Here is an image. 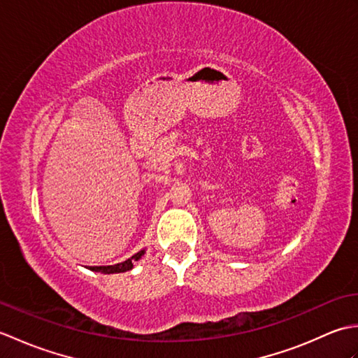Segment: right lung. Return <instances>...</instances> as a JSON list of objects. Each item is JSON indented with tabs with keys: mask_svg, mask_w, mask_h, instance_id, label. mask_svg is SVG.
<instances>
[{
	"mask_svg": "<svg viewBox=\"0 0 358 358\" xmlns=\"http://www.w3.org/2000/svg\"><path fill=\"white\" fill-rule=\"evenodd\" d=\"M144 255V249L140 250V252H136L135 255H132L131 258H127L126 262H121L117 264H112V266H90V271H95V272H103V273H120V272H126V271H131L134 268V262L140 260V258Z\"/></svg>",
	"mask_w": 358,
	"mask_h": 358,
	"instance_id": "obj_1",
	"label": "right lung"
}]
</instances>
